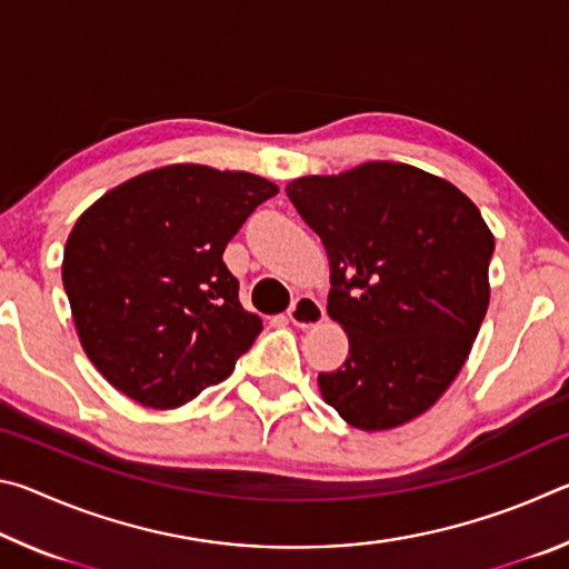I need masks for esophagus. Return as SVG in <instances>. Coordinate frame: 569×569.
I'll list each match as a JSON object with an SVG mask.
<instances>
[{
	"instance_id": "1",
	"label": "esophagus",
	"mask_w": 569,
	"mask_h": 569,
	"mask_svg": "<svg viewBox=\"0 0 569 569\" xmlns=\"http://www.w3.org/2000/svg\"><path fill=\"white\" fill-rule=\"evenodd\" d=\"M288 319L301 326V329H313V326H319L326 319V311L313 296H298L291 308H288Z\"/></svg>"
}]
</instances>
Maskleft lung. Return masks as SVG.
Instances as JSON below:
<instances>
[{
    "label": "left lung",
    "instance_id": "obj_1",
    "mask_svg": "<svg viewBox=\"0 0 569 569\" xmlns=\"http://www.w3.org/2000/svg\"><path fill=\"white\" fill-rule=\"evenodd\" d=\"M331 261L329 316L349 356L319 373L356 429L401 427L465 366L489 306L495 236L451 182L403 162H366L286 186Z\"/></svg>",
    "mask_w": 569,
    "mask_h": 569
}]
</instances>
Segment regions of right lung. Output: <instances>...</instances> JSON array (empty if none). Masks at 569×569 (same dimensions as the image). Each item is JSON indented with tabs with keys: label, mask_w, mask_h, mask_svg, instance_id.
Returning a JSON list of instances; mask_svg holds the SVG:
<instances>
[{
	"label": "right lung",
	"mask_w": 569,
	"mask_h": 569,
	"mask_svg": "<svg viewBox=\"0 0 569 569\" xmlns=\"http://www.w3.org/2000/svg\"><path fill=\"white\" fill-rule=\"evenodd\" d=\"M271 180L168 166L122 182L67 238L62 283L82 349L142 407L176 409L230 377L263 323L223 250Z\"/></svg>",
	"instance_id": "1"
}]
</instances>
